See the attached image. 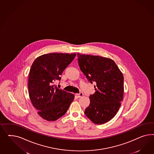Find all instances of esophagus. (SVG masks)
<instances>
[{"label":"esophagus","instance_id":"esophagus-1","mask_svg":"<svg viewBox=\"0 0 154 154\" xmlns=\"http://www.w3.org/2000/svg\"><path fill=\"white\" fill-rule=\"evenodd\" d=\"M83 95H84V94L82 93H80L79 94H75V97L77 98H81V97H82Z\"/></svg>","mask_w":154,"mask_h":154}]
</instances>
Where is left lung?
<instances>
[{"label":"left lung","mask_w":154,"mask_h":154,"mask_svg":"<svg viewBox=\"0 0 154 154\" xmlns=\"http://www.w3.org/2000/svg\"><path fill=\"white\" fill-rule=\"evenodd\" d=\"M80 69L95 92L85 114L96 124H103L116 115L124 95V76L114 61L102 56L77 54Z\"/></svg>","instance_id":"left-lung-1"}]
</instances>
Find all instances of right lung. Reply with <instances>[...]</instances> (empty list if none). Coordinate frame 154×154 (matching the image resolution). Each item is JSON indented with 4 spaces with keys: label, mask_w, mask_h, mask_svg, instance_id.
Returning a JSON list of instances; mask_svg holds the SVG:
<instances>
[{
    "label": "right lung",
    "mask_w": 154,
    "mask_h": 154,
    "mask_svg": "<svg viewBox=\"0 0 154 154\" xmlns=\"http://www.w3.org/2000/svg\"><path fill=\"white\" fill-rule=\"evenodd\" d=\"M76 54L51 53L38 57L30 68L28 90L31 102L38 114L47 121L63 116L74 100L73 94L59 89L54 85L75 59Z\"/></svg>",
    "instance_id": "1"
}]
</instances>
